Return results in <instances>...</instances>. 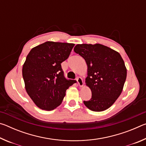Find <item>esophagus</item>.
Listing matches in <instances>:
<instances>
[{"label": "esophagus", "instance_id": "34e87169", "mask_svg": "<svg viewBox=\"0 0 146 146\" xmlns=\"http://www.w3.org/2000/svg\"><path fill=\"white\" fill-rule=\"evenodd\" d=\"M76 81H77L78 86H80V87H82V86H84V82H83V80L82 79V78L77 77L76 78Z\"/></svg>", "mask_w": 146, "mask_h": 146}]
</instances>
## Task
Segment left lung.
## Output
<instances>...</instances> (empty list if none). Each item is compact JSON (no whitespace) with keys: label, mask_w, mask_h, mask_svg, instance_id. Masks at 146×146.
<instances>
[{"label":"left lung","mask_w":146,"mask_h":146,"mask_svg":"<svg viewBox=\"0 0 146 146\" xmlns=\"http://www.w3.org/2000/svg\"><path fill=\"white\" fill-rule=\"evenodd\" d=\"M74 51L84 58L88 66L86 84L91 91L88 109L102 111L110 108L122 93L127 76L124 62L119 53L102 44H77Z\"/></svg>","instance_id":"obj_1"}]
</instances>
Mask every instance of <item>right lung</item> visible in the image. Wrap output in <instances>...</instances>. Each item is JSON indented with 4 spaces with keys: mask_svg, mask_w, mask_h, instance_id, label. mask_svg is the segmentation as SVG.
<instances>
[{
    "mask_svg": "<svg viewBox=\"0 0 146 146\" xmlns=\"http://www.w3.org/2000/svg\"><path fill=\"white\" fill-rule=\"evenodd\" d=\"M74 44L48 41L32 48L23 67L26 92L40 109L50 111L62 102L66 91L75 80L64 76L61 63L66 60Z\"/></svg>",
    "mask_w": 146,
    "mask_h": 146,
    "instance_id": "add662e5",
    "label": "right lung"
}]
</instances>
